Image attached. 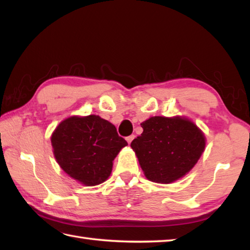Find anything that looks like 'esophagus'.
I'll use <instances>...</instances> for the list:
<instances>
[{"label": "esophagus", "instance_id": "obj_1", "mask_svg": "<svg viewBox=\"0 0 250 250\" xmlns=\"http://www.w3.org/2000/svg\"><path fill=\"white\" fill-rule=\"evenodd\" d=\"M133 139H134V135H130V136H128V137H126V142H128L129 143V144H131V142L132 141H133Z\"/></svg>", "mask_w": 250, "mask_h": 250}]
</instances>
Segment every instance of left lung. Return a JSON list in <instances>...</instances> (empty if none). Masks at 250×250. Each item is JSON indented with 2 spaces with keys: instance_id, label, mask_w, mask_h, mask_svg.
<instances>
[{
  "instance_id": "left-lung-1",
  "label": "left lung",
  "mask_w": 250,
  "mask_h": 250,
  "mask_svg": "<svg viewBox=\"0 0 250 250\" xmlns=\"http://www.w3.org/2000/svg\"><path fill=\"white\" fill-rule=\"evenodd\" d=\"M143 133L131 143L147 179L171 184L184 177L198 162L205 136L184 117L155 116L142 122Z\"/></svg>"
}]
</instances>
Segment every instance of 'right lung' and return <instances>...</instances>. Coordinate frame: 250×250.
Here are the masks:
<instances>
[{"mask_svg":"<svg viewBox=\"0 0 250 250\" xmlns=\"http://www.w3.org/2000/svg\"><path fill=\"white\" fill-rule=\"evenodd\" d=\"M51 145L63 171L84 186H97L109 177L114 159L128 143L109 121L89 115L60 122Z\"/></svg>","mask_w":250,"mask_h":250,"instance_id":"obj_1","label":"right lung"}]
</instances>
